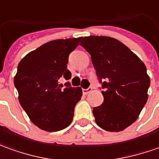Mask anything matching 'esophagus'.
Instances as JSON below:
<instances>
[{
    "instance_id": "1",
    "label": "esophagus",
    "mask_w": 159,
    "mask_h": 159,
    "mask_svg": "<svg viewBox=\"0 0 159 159\" xmlns=\"http://www.w3.org/2000/svg\"><path fill=\"white\" fill-rule=\"evenodd\" d=\"M92 90V88H88V89H83V95H87L90 91Z\"/></svg>"
}]
</instances>
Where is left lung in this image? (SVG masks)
<instances>
[{
    "mask_svg": "<svg viewBox=\"0 0 159 159\" xmlns=\"http://www.w3.org/2000/svg\"><path fill=\"white\" fill-rule=\"evenodd\" d=\"M80 45L90 54L102 83L103 103L93 108L96 124L108 132L126 129L137 120L148 99L151 82L145 64L113 38L84 37Z\"/></svg>",
    "mask_w": 159,
    "mask_h": 159,
    "instance_id": "left-lung-1",
    "label": "left lung"
}]
</instances>
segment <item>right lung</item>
<instances>
[{
	"label": "right lung",
	"instance_id": "1",
	"mask_svg": "<svg viewBox=\"0 0 159 159\" xmlns=\"http://www.w3.org/2000/svg\"><path fill=\"white\" fill-rule=\"evenodd\" d=\"M81 38L45 43L25 56L18 65L14 86L19 102L34 125L47 132L60 131L70 125L74 108L83 95L80 87L67 83L64 89L58 79L71 77L67 70L70 53Z\"/></svg>",
	"mask_w": 159,
	"mask_h": 159
}]
</instances>
